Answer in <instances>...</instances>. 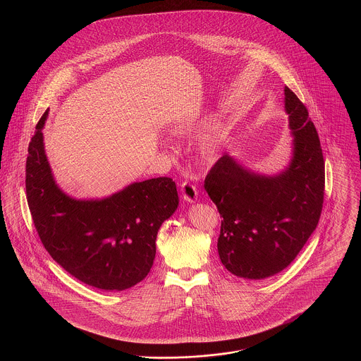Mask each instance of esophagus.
Segmentation results:
<instances>
[{
	"label": "esophagus",
	"instance_id": "esophagus-1",
	"mask_svg": "<svg viewBox=\"0 0 361 361\" xmlns=\"http://www.w3.org/2000/svg\"><path fill=\"white\" fill-rule=\"evenodd\" d=\"M181 193H183V199L189 203H193L197 200V188L196 184L192 181H183L181 184Z\"/></svg>",
	"mask_w": 361,
	"mask_h": 361
}]
</instances>
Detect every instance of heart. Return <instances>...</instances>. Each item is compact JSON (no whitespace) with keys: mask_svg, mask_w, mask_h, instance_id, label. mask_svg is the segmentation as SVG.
<instances>
[{"mask_svg":"<svg viewBox=\"0 0 361 361\" xmlns=\"http://www.w3.org/2000/svg\"><path fill=\"white\" fill-rule=\"evenodd\" d=\"M190 130H192V127H190L189 124H181V126H178V127L174 128V133H176V134H180V135H184V134L190 133ZM204 153H206L207 155L215 154V145H214V143H207L206 147H204Z\"/></svg>","mask_w":361,"mask_h":361,"instance_id":"heart-1","label":"heart"}]
</instances>
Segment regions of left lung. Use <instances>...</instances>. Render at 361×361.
I'll return each mask as SVG.
<instances>
[{"instance_id":"obj_1","label":"left lung","mask_w":361,"mask_h":361,"mask_svg":"<svg viewBox=\"0 0 361 361\" xmlns=\"http://www.w3.org/2000/svg\"><path fill=\"white\" fill-rule=\"evenodd\" d=\"M293 135L290 166L275 177L243 169L221 157L204 180L221 218L218 253L228 272L265 279L287 268L315 230L325 195V161L309 111L284 87Z\"/></svg>"}]
</instances>
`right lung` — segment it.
I'll return each mask as SVG.
<instances>
[{"mask_svg": "<svg viewBox=\"0 0 361 361\" xmlns=\"http://www.w3.org/2000/svg\"><path fill=\"white\" fill-rule=\"evenodd\" d=\"M36 124L25 164V190L44 249L87 286L123 291L150 272L157 233L178 206L176 183L157 177L134 183L103 200H74L56 187Z\"/></svg>", "mask_w": 361, "mask_h": 361, "instance_id": "add662e5", "label": "right lung"}]
</instances>
